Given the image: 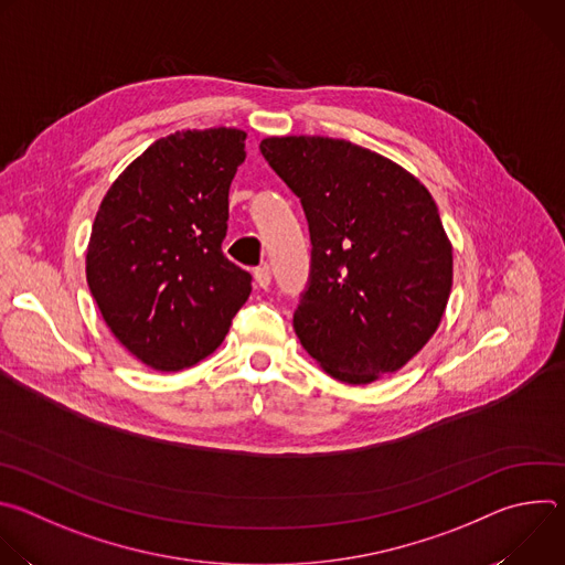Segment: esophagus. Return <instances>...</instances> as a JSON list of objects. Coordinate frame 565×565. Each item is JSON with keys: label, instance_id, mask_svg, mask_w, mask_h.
<instances>
[{"label": "esophagus", "instance_id": "obj_1", "mask_svg": "<svg viewBox=\"0 0 565 565\" xmlns=\"http://www.w3.org/2000/svg\"><path fill=\"white\" fill-rule=\"evenodd\" d=\"M273 281V275H270V268L268 266H262V268H255V284L259 288H268Z\"/></svg>", "mask_w": 565, "mask_h": 565}]
</instances>
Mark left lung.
Listing matches in <instances>:
<instances>
[{
	"instance_id": "obj_1",
	"label": "left lung",
	"mask_w": 565,
	"mask_h": 565,
	"mask_svg": "<svg viewBox=\"0 0 565 565\" xmlns=\"http://www.w3.org/2000/svg\"><path fill=\"white\" fill-rule=\"evenodd\" d=\"M259 149L308 218L310 277L292 317L301 347L347 384L395 373L431 340L451 292V244L429 190L340 138L270 136Z\"/></svg>"
}]
</instances>
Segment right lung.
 I'll list each match as a JSON object with an SVG mask.
<instances>
[{
    "instance_id": "add662e5",
    "label": "right lung",
    "mask_w": 565,
    "mask_h": 565,
    "mask_svg": "<svg viewBox=\"0 0 565 565\" xmlns=\"http://www.w3.org/2000/svg\"><path fill=\"white\" fill-rule=\"evenodd\" d=\"M246 131H177L149 145L107 190L87 248V284L116 340L156 371L221 347L250 297V273L221 253L227 192Z\"/></svg>"
}]
</instances>
